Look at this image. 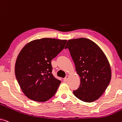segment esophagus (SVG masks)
<instances>
[{
    "label": "esophagus",
    "mask_w": 122,
    "mask_h": 122,
    "mask_svg": "<svg viewBox=\"0 0 122 122\" xmlns=\"http://www.w3.org/2000/svg\"><path fill=\"white\" fill-rule=\"evenodd\" d=\"M68 78H69V76H66V77H65V78L64 79V80H63V81H67Z\"/></svg>",
    "instance_id": "34e87169"
}]
</instances>
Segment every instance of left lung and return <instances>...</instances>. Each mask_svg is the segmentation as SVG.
Wrapping results in <instances>:
<instances>
[{"instance_id": "obj_1", "label": "left lung", "mask_w": 122, "mask_h": 122, "mask_svg": "<svg viewBox=\"0 0 122 122\" xmlns=\"http://www.w3.org/2000/svg\"><path fill=\"white\" fill-rule=\"evenodd\" d=\"M68 48L81 79L74 96L85 102H94L101 97L111 81V68L101 48L94 41L84 38L70 39Z\"/></svg>"}]
</instances>
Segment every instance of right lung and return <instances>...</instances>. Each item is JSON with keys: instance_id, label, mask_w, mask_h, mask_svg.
<instances>
[{"instance_id": "right-lung-1", "label": "right lung", "mask_w": 122, "mask_h": 122, "mask_svg": "<svg viewBox=\"0 0 122 122\" xmlns=\"http://www.w3.org/2000/svg\"><path fill=\"white\" fill-rule=\"evenodd\" d=\"M67 41L42 38L28 43L20 51L15 74L21 91L30 99L46 102L56 94L61 81L53 76L51 61Z\"/></svg>"}]
</instances>
